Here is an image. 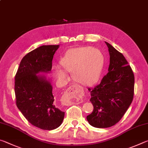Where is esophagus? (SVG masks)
I'll list each match as a JSON object with an SVG mask.
<instances>
[{
  "label": "esophagus",
  "mask_w": 148,
  "mask_h": 148,
  "mask_svg": "<svg viewBox=\"0 0 148 148\" xmlns=\"http://www.w3.org/2000/svg\"><path fill=\"white\" fill-rule=\"evenodd\" d=\"M82 90V87L77 84H73L71 87H69L66 91L64 92L61 99V102L62 104L69 106L71 104V99L75 94L76 90Z\"/></svg>",
  "instance_id": "esophagus-1"
}]
</instances>
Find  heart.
Masks as SVG:
<instances>
[{"label": "heart", "instance_id": "b5f03b06", "mask_svg": "<svg viewBox=\"0 0 148 148\" xmlns=\"http://www.w3.org/2000/svg\"><path fill=\"white\" fill-rule=\"evenodd\" d=\"M61 64L67 71H74V78L82 84H90L100 76L102 61L98 51L90 47H81L70 51L61 60ZM57 76L64 79L66 73L64 70L57 69Z\"/></svg>", "mask_w": 148, "mask_h": 148}]
</instances>
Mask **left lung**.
<instances>
[{
    "label": "left lung",
    "mask_w": 148,
    "mask_h": 148,
    "mask_svg": "<svg viewBox=\"0 0 148 148\" xmlns=\"http://www.w3.org/2000/svg\"><path fill=\"white\" fill-rule=\"evenodd\" d=\"M108 72L101 83L89 87L90 101L94 109L87 116L89 123L97 128H108L118 123L133 100L134 76L131 66L121 53L108 42Z\"/></svg>",
    "instance_id": "8db88e82"
}]
</instances>
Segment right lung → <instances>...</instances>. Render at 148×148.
Wrapping results in <instances>:
<instances>
[{
  "instance_id": "obj_1",
  "label": "right lung",
  "mask_w": 148,
  "mask_h": 148,
  "mask_svg": "<svg viewBox=\"0 0 148 148\" xmlns=\"http://www.w3.org/2000/svg\"><path fill=\"white\" fill-rule=\"evenodd\" d=\"M59 45L42 46L23 57L15 76L16 103L30 123L43 130L61 125L64 112L56 106L53 87L39 72L51 71L52 60Z\"/></svg>"
}]
</instances>
